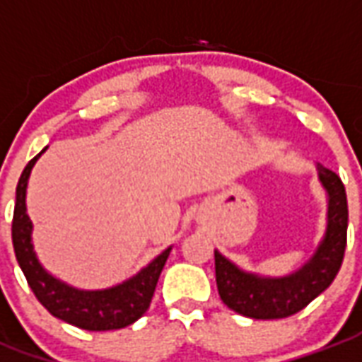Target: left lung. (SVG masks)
Returning a JSON list of instances; mask_svg holds the SVG:
<instances>
[{
  "instance_id": "8db88e82",
  "label": "left lung",
  "mask_w": 362,
  "mask_h": 362,
  "mask_svg": "<svg viewBox=\"0 0 362 362\" xmlns=\"http://www.w3.org/2000/svg\"><path fill=\"white\" fill-rule=\"evenodd\" d=\"M318 180L328 194V224L309 261L288 276L270 278L238 269L215 251L216 288L222 303L257 320L296 315L322 293L338 274L347 245V195L338 174L318 165Z\"/></svg>"
}]
</instances>
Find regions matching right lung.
Returning <instances> with one entry per match:
<instances>
[{"label": "right lung", "instance_id": "add662e5", "mask_svg": "<svg viewBox=\"0 0 362 362\" xmlns=\"http://www.w3.org/2000/svg\"><path fill=\"white\" fill-rule=\"evenodd\" d=\"M45 149H42L24 167L17 184V202H15L11 235H13V247H15L18 267L23 269L34 296L38 297L40 303L53 317L90 332L124 328L128 324L136 322L149 309L160 270L167 263L168 253L173 247L165 249L159 257H155L136 276L107 290H76L69 284L61 282L59 278L52 276L40 264L38 257L34 253L32 222L30 216L26 215V186H28L30 170Z\"/></svg>", "mask_w": 362, "mask_h": 362}]
</instances>
